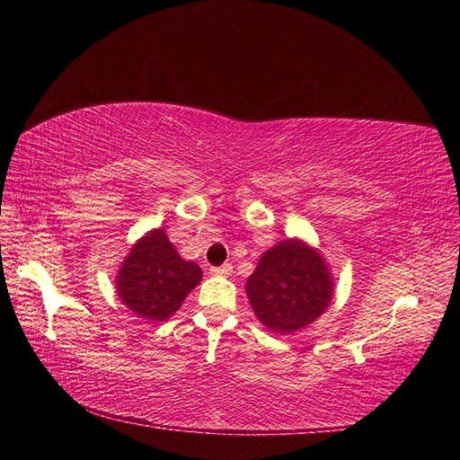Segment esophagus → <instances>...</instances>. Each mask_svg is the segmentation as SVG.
Masks as SVG:
<instances>
[{"mask_svg": "<svg viewBox=\"0 0 460 460\" xmlns=\"http://www.w3.org/2000/svg\"><path fill=\"white\" fill-rule=\"evenodd\" d=\"M231 271H233L231 263H223V266L211 268V274H213V276H221V278H227V276H231Z\"/></svg>", "mask_w": 460, "mask_h": 460, "instance_id": "obj_1", "label": "esophagus"}]
</instances>
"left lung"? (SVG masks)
I'll list each match as a JSON object with an SVG mask.
<instances>
[{"label": "left lung", "instance_id": "left-lung-1", "mask_svg": "<svg viewBox=\"0 0 460 460\" xmlns=\"http://www.w3.org/2000/svg\"><path fill=\"white\" fill-rule=\"evenodd\" d=\"M332 274L324 255L298 237L270 247L247 278L245 292L258 321L278 334L306 329L329 308Z\"/></svg>", "mask_w": 460, "mask_h": 460}]
</instances>
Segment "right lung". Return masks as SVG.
Here are the masks:
<instances>
[{
    "mask_svg": "<svg viewBox=\"0 0 460 460\" xmlns=\"http://www.w3.org/2000/svg\"><path fill=\"white\" fill-rule=\"evenodd\" d=\"M202 279V270L186 261L164 229H152L129 247L115 288L131 313L144 321H168Z\"/></svg>",
    "mask_w": 460,
    "mask_h": 460,
    "instance_id": "add662e5",
    "label": "right lung"
}]
</instances>
